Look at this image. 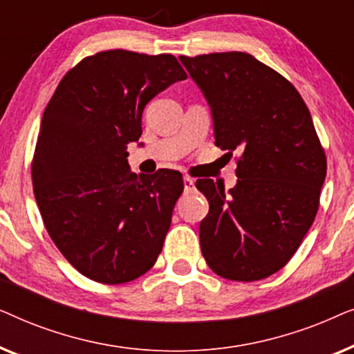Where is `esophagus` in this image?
Masks as SVG:
<instances>
[{
	"label": "esophagus",
	"mask_w": 354,
	"mask_h": 354,
	"mask_svg": "<svg viewBox=\"0 0 354 354\" xmlns=\"http://www.w3.org/2000/svg\"><path fill=\"white\" fill-rule=\"evenodd\" d=\"M183 188H185V192H192L195 188V180L192 177L185 176L183 177Z\"/></svg>",
	"instance_id": "esophagus-1"
}]
</instances>
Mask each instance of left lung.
Segmentation results:
<instances>
[{
  "instance_id": "1",
  "label": "left lung",
  "mask_w": 354,
  "mask_h": 354,
  "mask_svg": "<svg viewBox=\"0 0 354 354\" xmlns=\"http://www.w3.org/2000/svg\"><path fill=\"white\" fill-rule=\"evenodd\" d=\"M178 59L209 104L216 147L240 153L229 192L196 182L209 201L201 253L224 279L269 277L297 253L319 207L327 161L311 114L285 77L248 53Z\"/></svg>"
}]
</instances>
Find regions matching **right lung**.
<instances>
[{"mask_svg": "<svg viewBox=\"0 0 354 354\" xmlns=\"http://www.w3.org/2000/svg\"><path fill=\"white\" fill-rule=\"evenodd\" d=\"M187 74L172 55L109 50L62 77L43 113L33 193L51 240L95 282L125 283L153 268L183 192L180 172H130L127 145L143 109Z\"/></svg>", "mask_w": 354, "mask_h": 354, "instance_id": "1", "label": "right lung"}]
</instances>
